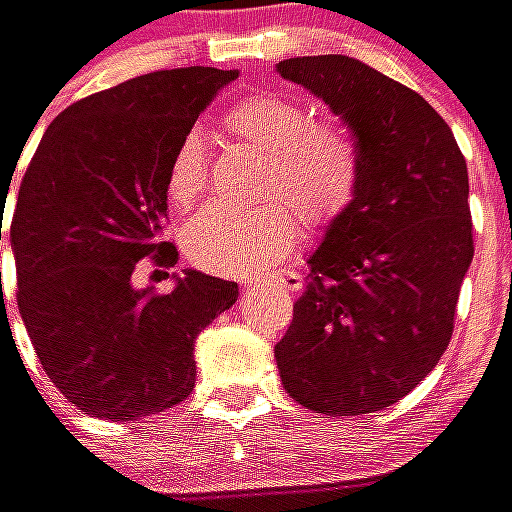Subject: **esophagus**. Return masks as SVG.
Here are the masks:
<instances>
[{"label": "esophagus", "mask_w": 512, "mask_h": 512, "mask_svg": "<svg viewBox=\"0 0 512 512\" xmlns=\"http://www.w3.org/2000/svg\"><path fill=\"white\" fill-rule=\"evenodd\" d=\"M271 285L279 287V290H290V293H298V290H304V276L298 274V271H282V274H276L271 279ZM246 287H252V282Z\"/></svg>", "instance_id": "obj_1"}]
</instances>
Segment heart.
I'll use <instances>...</instances> for the list:
<instances>
[{"label": "heart", "mask_w": 512, "mask_h": 512, "mask_svg": "<svg viewBox=\"0 0 512 512\" xmlns=\"http://www.w3.org/2000/svg\"><path fill=\"white\" fill-rule=\"evenodd\" d=\"M227 130L268 154L263 192L255 208L208 206L184 227V252L211 274L252 276L293 249L301 223L309 230L336 225L358 198L361 151L336 121H312L287 94L260 92L227 113ZM173 206L189 208L206 187V138L189 130L173 151L165 176Z\"/></svg>", "instance_id": "heart-1"}]
</instances>
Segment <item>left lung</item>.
I'll return each instance as SVG.
<instances>
[{"mask_svg":"<svg viewBox=\"0 0 512 512\" xmlns=\"http://www.w3.org/2000/svg\"><path fill=\"white\" fill-rule=\"evenodd\" d=\"M276 73L323 100L361 151L358 198L309 255L306 290L274 347L279 377L306 410H385L453 336L475 255L467 160L418 92L352 56H295Z\"/></svg>","mask_w":512,"mask_h":512,"instance_id":"obj_1","label":"left lung"}]
</instances>
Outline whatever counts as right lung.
Wrapping results in <instances>:
<instances>
[{
	"mask_svg": "<svg viewBox=\"0 0 512 512\" xmlns=\"http://www.w3.org/2000/svg\"><path fill=\"white\" fill-rule=\"evenodd\" d=\"M236 75L160 70L83 97L51 121L21 179L18 312L45 374L92 418L140 420L187 399L198 333L236 304V282L195 268L168 293L132 285L143 257L179 260L162 241L170 157Z\"/></svg>",
	"mask_w": 512,
	"mask_h": 512,
	"instance_id": "obj_1",
	"label": "right lung"
}]
</instances>
